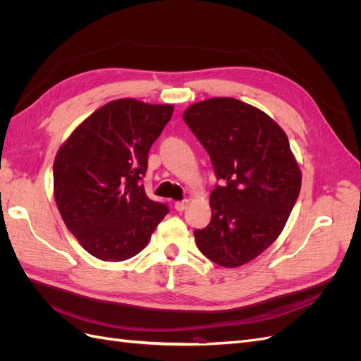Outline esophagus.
Wrapping results in <instances>:
<instances>
[{
  "mask_svg": "<svg viewBox=\"0 0 361 361\" xmlns=\"http://www.w3.org/2000/svg\"><path fill=\"white\" fill-rule=\"evenodd\" d=\"M187 206H188V200H182V202H176V203H174V209H176L178 212H182V211H185V209H187Z\"/></svg>",
  "mask_w": 361,
  "mask_h": 361,
  "instance_id": "esophagus-1",
  "label": "esophagus"
}]
</instances>
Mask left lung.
Instances as JSON below:
<instances>
[{
  "label": "left lung",
  "mask_w": 361,
  "mask_h": 361,
  "mask_svg": "<svg viewBox=\"0 0 361 361\" xmlns=\"http://www.w3.org/2000/svg\"><path fill=\"white\" fill-rule=\"evenodd\" d=\"M185 123L211 158L216 180L211 223L194 231L202 253L226 268L253 260L276 241L301 190V171L283 129L233 97L192 104Z\"/></svg>",
  "instance_id": "obj_1"
}]
</instances>
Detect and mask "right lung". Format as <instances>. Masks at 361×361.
Listing matches in <instances>:
<instances>
[{
	"label": "right lung",
	"instance_id": "1",
	"mask_svg": "<svg viewBox=\"0 0 361 361\" xmlns=\"http://www.w3.org/2000/svg\"><path fill=\"white\" fill-rule=\"evenodd\" d=\"M173 105L135 99L105 104L76 128L54 161V197L64 224L85 251L105 262L143 250L169 206L143 183L152 145Z\"/></svg>",
	"mask_w": 361,
	"mask_h": 361
}]
</instances>
